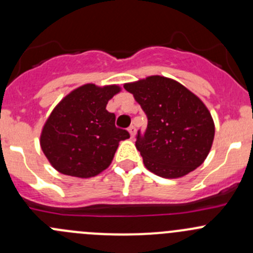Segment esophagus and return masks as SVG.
Segmentation results:
<instances>
[{"instance_id": "esophagus-1", "label": "esophagus", "mask_w": 253, "mask_h": 253, "mask_svg": "<svg viewBox=\"0 0 253 253\" xmlns=\"http://www.w3.org/2000/svg\"><path fill=\"white\" fill-rule=\"evenodd\" d=\"M128 132H129V134H131L132 138H134V136H136V127H134V126H129Z\"/></svg>"}]
</instances>
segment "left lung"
I'll use <instances>...</instances> for the list:
<instances>
[{"label": "left lung", "mask_w": 253, "mask_h": 253, "mask_svg": "<svg viewBox=\"0 0 253 253\" xmlns=\"http://www.w3.org/2000/svg\"><path fill=\"white\" fill-rule=\"evenodd\" d=\"M124 88L147 115L136 148L145 168L164 178L187 175L206 160L214 139V122L203 101L178 82L150 76Z\"/></svg>", "instance_id": "obj_1"}]
</instances>
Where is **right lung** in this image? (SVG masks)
I'll return each instance as SVG.
<instances>
[{
  "mask_svg": "<svg viewBox=\"0 0 253 253\" xmlns=\"http://www.w3.org/2000/svg\"><path fill=\"white\" fill-rule=\"evenodd\" d=\"M120 90L119 85L84 84L56 105L42 127L40 145L57 171L88 178L109 168L120 141L129 138L106 110Z\"/></svg>",
  "mask_w": 253,
  "mask_h": 253,
  "instance_id": "add662e5",
  "label": "right lung"
}]
</instances>
